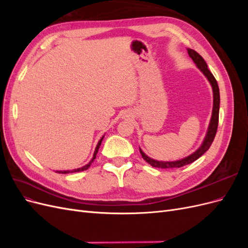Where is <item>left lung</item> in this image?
Returning <instances> with one entry per match:
<instances>
[{
    "instance_id": "1",
    "label": "left lung",
    "mask_w": 248,
    "mask_h": 248,
    "mask_svg": "<svg viewBox=\"0 0 248 248\" xmlns=\"http://www.w3.org/2000/svg\"><path fill=\"white\" fill-rule=\"evenodd\" d=\"M188 51L189 57L193 60V62L197 64V66L201 69V71L205 74L208 80L210 81V84L212 86L213 89V110H212V117H211V121H210V125L208 128V132L206 134V138L204 140V142H202V146L197 150L193 154L189 155L188 157H186L184 159L178 160V161H170V162H164V161H157L153 160L148 157L144 152L140 149V152L144 160H146L149 164H151L154 168H158V169H174V168H182L184 166H187V164L192 163L193 161H196L199 159L200 157L204 154L206 151H208L210 146L212 145V142L214 140V138L216 136L217 132V127H218V119H219V103H220V96H219V88L218 85H217V81L215 78L213 77V74L210 72L207 67V63L205 62V60L202 59V57L197 52L196 50H193L191 48L187 49Z\"/></svg>"
}]
</instances>
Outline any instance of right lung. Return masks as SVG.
<instances>
[{
  "label": "right lung",
  "instance_id": "1",
  "mask_svg": "<svg viewBox=\"0 0 248 248\" xmlns=\"http://www.w3.org/2000/svg\"><path fill=\"white\" fill-rule=\"evenodd\" d=\"M102 140H103V138L99 140L98 145H97V147H96V149H95V152H94V155H93V158H92V160L90 161V162L87 164V166L82 167V168H80V169L72 170H64V171H56V172H59V174H68V172H77V171H82V170H88V169L90 168V166H91V164H92V162L94 161V159L96 158V155H97V152H98V149H99V147H100V145H101V141H102Z\"/></svg>",
  "mask_w": 248,
  "mask_h": 248
}]
</instances>
